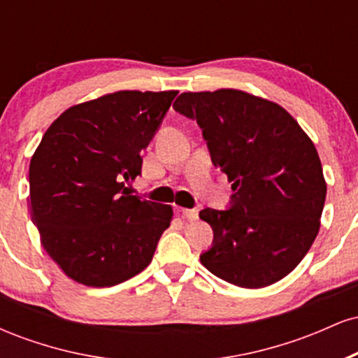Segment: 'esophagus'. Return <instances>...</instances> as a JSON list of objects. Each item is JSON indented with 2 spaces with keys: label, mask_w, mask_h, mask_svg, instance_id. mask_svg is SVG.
I'll return each instance as SVG.
<instances>
[{
  "label": "esophagus",
  "mask_w": 358,
  "mask_h": 358,
  "mask_svg": "<svg viewBox=\"0 0 358 358\" xmlns=\"http://www.w3.org/2000/svg\"><path fill=\"white\" fill-rule=\"evenodd\" d=\"M180 213H182V217L188 220H196L199 219V210L196 208H180Z\"/></svg>",
  "instance_id": "esophagus-1"
}]
</instances>
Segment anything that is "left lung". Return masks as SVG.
I'll use <instances>...</instances> for the list:
<instances>
[{
	"instance_id": "obj_1",
	"label": "left lung",
	"mask_w": 358,
	"mask_h": 358,
	"mask_svg": "<svg viewBox=\"0 0 358 358\" xmlns=\"http://www.w3.org/2000/svg\"><path fill=\"white\" fill-rule=\"evenodd\" d=\"M173 108L196 119L213 165L232 183L229 210L200 212L213 231L200 262L239 287L274 285L320 231L327 182L313 141L285 108L239 89L183 92Z\"/></svg>"
}]
</instances>
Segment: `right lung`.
Here are the masks:
<instances>
[{
    "label": "right lung",
    "mask_w": 358,
    "mask_h": 358,
    "mask_svg": "<svg viewBox=\"0 0 358 358\" xmlns=\"http://www.w3.org/2000/svg\"><path fill=\"white\" fill-rule=\"evenodd\" d=\"M178 90H117L80 102L45 131L30 162L31 220L45 250L80 285L127 281L153 259L171 205L129 195Z\"/></svg>",
    "instance_id": "add662e5"
}]
</instances>
